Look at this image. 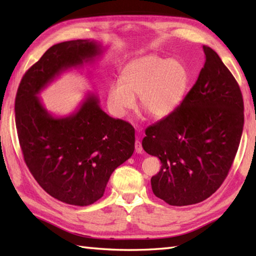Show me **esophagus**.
Returning a JSON list of instances; mask_svg holds the SVG:
<instances>
[{
    "instance_id": "esophagus-1",
    "label": "esophagus",
    "mask_w": 256,
    "mask_h": 256,
    "mask_svg": "<svg viewBox=\"0 0 256 256\" xmlns=\"http://www.w3.org/2000/svg\"><path fill=\"white\" fill-rule=\"evenodd\" d=\"M135 152H136L138 154H142L143 153L142 143H140V140H136V142H135Z\"/></svg>"
}]
</instances>
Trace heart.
I'll use <instances>...</instances> for the list:
<instances>
[{"mask_svg":"<svg viewBox=\"0 0 256 256\" xmlns=\"http://www.w3.org/2000/svg\"><path fill=\"white\" fill-rule=\"evenodd\" d=\"M189 84L187 67L178 59L148 55L135 59L124 68L122 80L108 89V106L116 116H126L136 106L155 118L170 116L180 104Z\"/></svg>","mask_w":256,"mask_h":256,"instance_id":"obj_1","label":"heart"}]
</instances>
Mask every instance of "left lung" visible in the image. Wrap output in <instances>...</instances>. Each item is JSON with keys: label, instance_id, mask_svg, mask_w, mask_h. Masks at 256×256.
<instances>
[{"label": "left lung", "instance_id": "left-lung-1", "mask_svg": "<svg viewBox=\"0 0 256 256\" xmlns=\"http://www.w3.org/2000/svg\"><path fill=\"white\" fill-rule=\"evenodd\" d=\"M202 48L206 62L196 84L175 111L145 130L142 142L162 162L150 179L153 192L170 206L194 204L214 194L242 136L240 86L218 54Z\"/></svg>", "mask_w": 256, "mask_h": 256}]
</instances>
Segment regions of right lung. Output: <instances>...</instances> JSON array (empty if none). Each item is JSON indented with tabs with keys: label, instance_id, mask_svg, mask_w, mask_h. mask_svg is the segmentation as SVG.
Returning <instances> with one entry per match:
<instances>
[{
	"label": "right lung",
	"instance_id": "add662e5",
	"mask_svg": "<svg viewBox=\"0 0 256 256\" xmlns=\"http://www.w3.org/2000/svg\"><path fill=\"white\" fill-rule=\"evenodd\" d=\"M96 40H77L52 46L27 70L15 99V122L24 160L40 186L64 204L89 206L99 200L111 174L132 156L131 124L102 111L88 94L68 116H54L38 94L62 72L101 55Z\"/></svg>",
	"mask_w": 256,
	"mask_h": 256
}]
</instances>
